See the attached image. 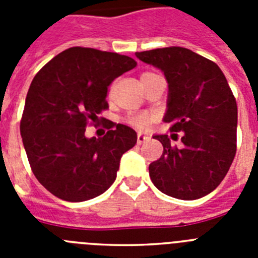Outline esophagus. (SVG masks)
Returning <instances> with one entry per match:
<instances>
[{"mask_svg": "<svg viewBox=\"0 0 258 258\" xmlns=\"http://www.w3.org/2000/svg\"><path fill=\"white\" fill-rule=\"evenodd\" d=\"M150 137L146 136V134L143 133H138L137 134V142H138V145H141V143H143L145 141H149Z\"/></svg>", "mask_w": 258, "mask_h": 258, "instance_id": "34e87169", "label": "esophagus"}]
</instances>
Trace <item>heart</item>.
Here are the masks:
<instances>
[{
    "label": "heart",
    "instance_id": "1",
    "mask_svg": "<svg viewBox=\"0 0 258 258\" xmlns=\"http://www.w3.org/2000/svg\"><path fill=\"white\" fill-rule=\"evenodd\" d=\"M152 76H157V75L151 74V72H146L141 76V80L143 79H147V77H152ZM154 120V116L151 113H147V112H142V113H137V115H133L129 117V122H131L133 126L138 127V129H143L146 127L150 122Z\"/></svg>",
    "mask_w": 258,
    "mask_h": 258
}]
</instances>
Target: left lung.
Returning <instances> with one entry per match:
<instances>
[{
  "label": "left lung",
  "instance_id": "left-lung-1",
  "mask_svg": "<svg viewBox=\"0 0 258 258\" xmlns=\"http://www.w3.org/2000/svg\"><path fill=\"white\" fill-rule=\"evenodd\" d=\"M136 56L164 72L169 88L164 121L170 124V132H183L179 149L166 134L154 136L164 151L150 164V178L175 199L206 197L225 178L236 152L238 107L226 77L214 61L184 47Z\"/></svg>",
  "mask_w": 258,
  "mask_h": 258
}]
</instances>
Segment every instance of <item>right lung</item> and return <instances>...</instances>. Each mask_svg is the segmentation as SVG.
Returning a JSON list of instances; mask_svg holds the SVG:
<instances>
[{
    "instance_id": "obj_1",
    "label": "right lung",
    "mask_w": 258,
    "mask_h": 258,
    "mask_svg": "<svg viewBox=\"0 0 258 258\" xmlns=\"http://www.w3.org/2000/svg\"><path fill=\"white\" fill-rule=\"evenodd\" d=\"M136 66L131 56L76 46L54 56L32 80L20 134L32 172L59 199L85 202L115 182L137 133L109 120L102 138H86L85 131L108 108L113 80Z\"/></svg>"
}]
</instances>
